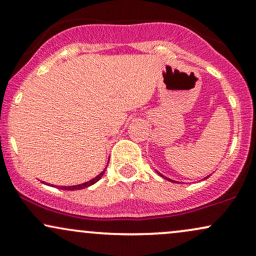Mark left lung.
Listing matches in <instances>:
<instances>
[{
	"label": "left lung",
	"instance_id": "obj_1",
	"mask_svg": "<svg viewBox=\"0 0 256 256\" xmlns=\"http://www.w3.org/2000/svg\"><path fill=\"white\" fill-rule=\"evenodd\" d=\"M158 174H160V173H158ZM161 176V177H164V176L162 174H160ZM164 178H165V179H167V180H171V182H173V183H177V182H174V180H172V179H168V178H166V177H164ZM206 178H207V177H206Z\"/></svg>",
	"mask_w": 256,
	"mask_h": 256
}]
</instances>
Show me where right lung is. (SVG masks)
Here are the masks:
<instances>
[{
  "label": "right lung",
  "mask_w": 256,
  "mask_h": 256,
  "mask_svg": "<svg viewBox=\"0 0 256 256\" xmlns=\"http://www.w3.org/2000/svg\"><path fill=\"white\" fill-rule=\"evenodd\" d=\"M106 168H107V167H106ZM106 168H104V171H102L101 173H100L98 176H96L95 178H94V179H91V180H89V182H85V183H83V184L72 185V186H58V188H60V189H62V190H79V189H84V188H88V186H90V185L95 184L96 182H98L100 179L102 178V176L104 174V172H106Z\"/></svg>",
  "instance_id": "add662e5"
}]
</instances>
